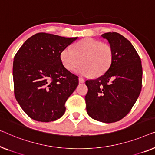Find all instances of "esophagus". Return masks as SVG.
Segmentation results:
<instances>
[{
    "instance_id": "obj_1",
    "label": "esophagus",
    "mask_w": 155,
    "mask_h": 155,
    "mask_svg": "<svg viewBox=\"0 0 155 155\" xmlns=\"http://www.w3.org/2000/svg\"><path fill=\"white\" fill-rule=\"evenodd\" d=\"M78 81H79V83H81V84H83V83L85 82V80L81 77H79L78 78Z\"/></svg>"
}]
</instances>
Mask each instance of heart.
Segmentation results:
<instances>
[{
    "mask_svg": "<svg viewBox=\"0 0 155 155\" xmlns=\"http://www.w3.org/2000/svg\"><path fill=\"white\" fill-rule=\"evenodd\" d=\"M113 50L110 45L91 38H84L70 47L64 48L60 60L67 69L73 71L83 62L77 71L78 74L91 77L101 76L110 69L113 61Z\"/></svg>",
    "mask_w": 155,
    "mask_h": 155,
    "instance_id": "1",
    "label": "heart"
}]
</instances>
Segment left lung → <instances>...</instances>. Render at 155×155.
Instances as JSON below:
<instances>
[{"mask_svg": "<svg viewBox=\"0 0 155 155\" xmlns=\"http://www.w3.org/2000/svg\"><path fill=\"white\" fill-rule=\"evenodd\" d=\"M113 50L110 69L101 77L87 80L86 96L88 114L95 120L113 123L123 119L131 110L142 88L143 69L136 49L117 32L101 35Z\"/></svg>", "mask_w": 155, "mask_h": 155, "instance_id": "1", "label": "left lung"}]
</instances>
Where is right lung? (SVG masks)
Returning <instances> with one entry per match:
<instances>
[{"mask_svg":"<svg viewBox=\"0 0 155 155\" xmlns=\"http://www.w3.org/2000/svg\"><path fill=\"white\" fill-rule=\"evenodd\" d=\"M77 38L38 33L17 51L12 70L15 96L30 118L49 122L64 114L65 102L78 79L62 64L60 53Z\"/></svg>","mask_w":155,"mask_h":155,"instance_id":"add662e5","label":"right lung"}]
</instances>
